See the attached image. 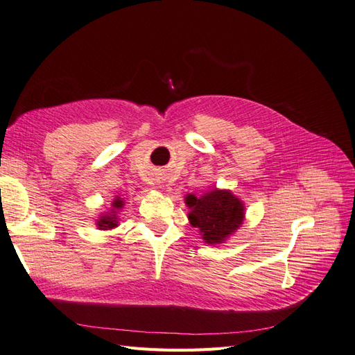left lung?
<instances>
[{"instance_id":"left-lung-1","label":"left lung","mask_w":355,"mask_h":355,"mask_svg":"<svg viewBox=\"0 0 355 355\" xmlns=\"http://www.w3.org/2000/svg\"><path fill=\"white\" fill-rule=\"evenodd\" d=\"M188 219L200 230L201 239L210 245L223 244L237 232L245 219L244 202L230 189H210L202 196H185Z\"/></svg>"}]
</instances>
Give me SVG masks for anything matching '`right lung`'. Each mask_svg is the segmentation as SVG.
Returning a JSON list of instances; mask_svg holds the SVG:
<instances>
[{
  "mask_svg": "<svg viewBox=\"0 0 355 355\" xmlns=\"http://www.w3.org/2000/svg\"><path fill=\"white\" fill-rule=\"evenodd\" d=\"M124 207V200L121 197H115V200L111 204V210L103 211L99 214V218L96 219V227L101 231H111L120 225V218L118 213Z\"/></svg>",
  "mask_w": 355,
  "mask_h": 355,
  "instance_id": "obj_1",
  "label": "right lung"
}]
</instances>
